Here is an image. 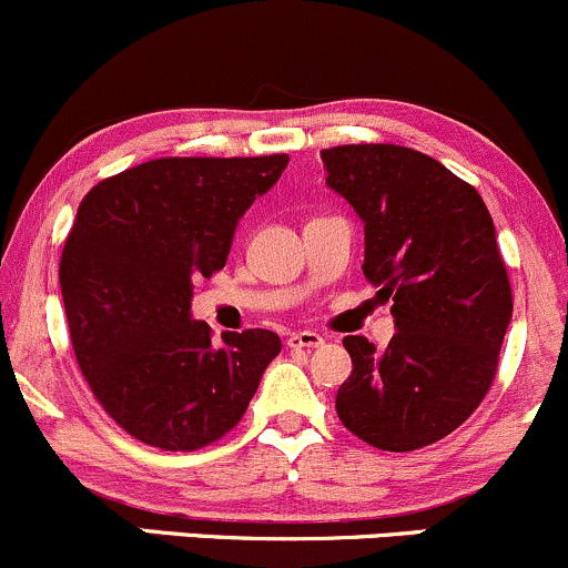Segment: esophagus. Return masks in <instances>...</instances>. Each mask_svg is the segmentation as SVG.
<instances>
[{
    "label": "esophagus",
    "instance_id": "34e87169",
    "mask_svg": "<svg viewBox=\"0 0 568 568\" xmlns=\"http://www.w3.org/2000/svg\"><path fill=\"white\" fill-rule=\"evenodd\" d=\"M325 344V338H322L316 331H303V333H292L290 338H286V346L290 349H316V346Z\"/></svg>",
    "mask_w": 568,
    "mask_h": 568
}]
</instances>
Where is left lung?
I'll list each match as a JSON object with an SVG mask.
<instances>
[{
	"mask_svg": "<svg viewBox=\"0 0 568 568\" xmlns=\"http://www.w3.org/2000/svg\"><path fill=\"white\" fill-rule=\"evenodd\" d=\"M322 162L363 219V273L393 301L398 331L387 349L346 335L352 376L335 412L371 447H428L481 404L511 320L490 211L471 184L404 145H335Z\"/></svg>",
	"mask_w": 568,
	"mask_h": 568,
	"instance_id": "left-lung-1",
	"label": "left lung"
}]
</instances>
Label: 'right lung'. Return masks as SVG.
<instances>
[{"mask_svg":"<svg viewBox=\"0 0 568 568\" xmlns=\"http://www.w3.org/2000/svg\"><path fill=\"white\" fill-rule=\"evenodd\" d=\"M290 156H168L100 181L67 235L59 284L72 349L138 442L192 453L233 430L282 352L273 331L192 320V282L222 271L237 219Z\"/></svg>","mask_w":568,"mask_h":568,"instance_id":"1","label":"right lung"}]
</instances>
